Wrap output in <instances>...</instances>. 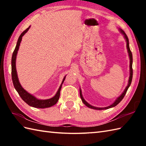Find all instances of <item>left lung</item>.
Instances as JSON below:
<instances>
[{
	"label": "left lung",
	"instance_id": "8db88e82",
	"mask_svg": "<svg viewBox=\"0 0 146 146\" xmlns=\"http://www.w3.org/2000/svg\"><path fill=\"white\" fill-rule=\"evenodd\" d=\"M120 32L122 33L123 35H124V38H125L126 39V41H127V51H128V52H129V57H130V77H129V83H128V85L127 86V87L125 88L124 92H123L122 95H121L120 97L118 98L117 100L115 101V102L113 104H111V105H110V106H108L107 107H105V108H98V107H93L92 106V105H90L89 104H88L87 102H86L84 98H83V96H82V92L81 90L80 91V97H81V99L82 102H83V104H84L86 106H87L88 107L90 108H92V109H95V110H104V109H108V108H111V107H113L115 106H116V105L117 104H119L120 102H121V100H122V99L123 98V97H124V96L126 94V92L127 91V90L129 88V87L130 86V85H131V82H132V75H133V70H132V52L131 51V49H130V48H129V39H128V37L127 36L126 34L125 33V32L123 31V30L122 29H120Z\"/></svg>",
	"mask_w": 146,
	"mask_h": 146
}]
</instances>
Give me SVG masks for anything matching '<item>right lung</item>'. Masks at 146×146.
<instances>
[{
	"instance_id": "1",
	"label": "right lung",
	"mask_w": 146,
	"mask_h": 146,
	"mask_svg": "<svg viewBox=\"0 0 146 146\" xmlns=\"http://www.w3.org/2000/svg\"><path fill=\"white\" fill-rule=\"evenodd\" d=\"M30 28V26L29 27L24 30V31L21 33V35H20L19 38L18 39V41L17 42L16 46H15L14 51L13 52V54H12V62H11V65H12V71H11V74H12V82H13V84L14 86V88L16 90V91L18 92L19 95H20V97L21 98L26 102L27 104H28L29 105L35 108H48V107H50L52 105H55L57 103L59 98H60V91H61V86L62 84L63 83L64 80L65 79V76L63 82H62L61 86L59 88L58 90L56 93V94L55 95L54 97H52L51 98L48 99V100H39V99L36 98L35 97H33V95L29 94V93H27L25 90H24L23 87H22L21 84L19 83V80L17 78V71H16V68H15V60H16V56L17 53V51L19 49V48L20 46V43L21 42L22 40V37H23L25 33H27V31L29 30Z\"/></svg>"
}]
</instances>
